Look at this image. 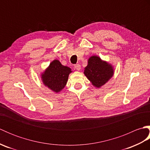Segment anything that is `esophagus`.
<instances>
[{"label":"esophagus","instance_id":"obj_1","mask_svg":"<svg viewBox=\"0 0 150 150\" xmlns=\"http://www.w3.org/2000/svg\"><path fill=\"white\" fill-rule=\"evenodd\" d=\"M74 68L77 70H78V71H79V70L81 69V65L79 64H77L74 65Z\"/></svg>","mask_w":150,"mask_h":150}]
</instances>
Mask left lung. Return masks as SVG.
Segmentation results:
<instances>
[{
    "label": "left lung",
    "mask_w": 150,
    "mask_h": 150,
    "mask_svg": "<svg viewBox=\"0 0 150 150\" xmlns=\"http://www.w3.org/2000/svg\"><path fill=\"white\" fill-rule=\"evenodd\" d=\"M88 62L84 73L95 87H101L112 77L114 72L112 66L103 61L100 57L92 56Z\"/></svg>",
    "instance_id": "obj_1"
}]
</instances>
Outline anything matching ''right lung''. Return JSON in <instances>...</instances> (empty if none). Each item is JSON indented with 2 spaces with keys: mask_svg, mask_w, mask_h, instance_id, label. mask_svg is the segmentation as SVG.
<instances>
[{
  "mask_svg": "<svg viewBox=\"0 0 150 150\" xmlns=\"http://www.w3.org/2000/svg\"><path fill=\"white\" fill-rule=\"evenodd\" d=\"M70 73L71 69L62 65L59 60H54L41 75V78L46 86L58 93L64 88Z\"/></svg>",
  "mask_w": 150,
  "mask_h": 150,
  "instance_id": "add662e5",
  "label": "right lung"
}]
</instances>
